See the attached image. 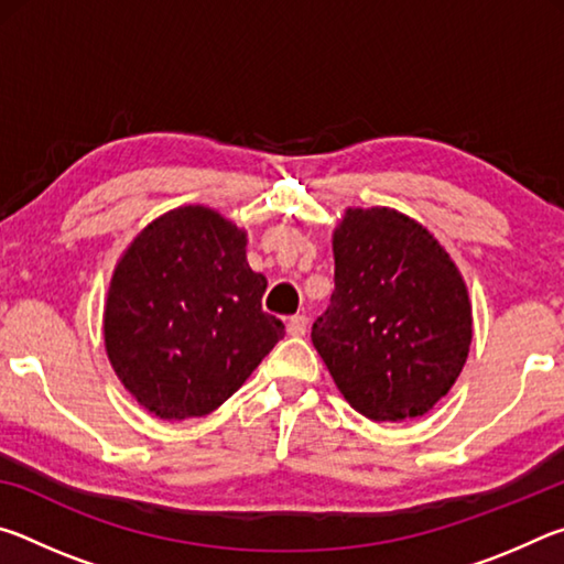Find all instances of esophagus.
Instances as JSON below:
<instances>
[{
  "instance_id": "esophagus-1",
  "label": "esophagus",
  "mask_w": 564,
  "mask_h": 564,
  "mask_svg": "<svg viewBox=\"0 0 564 564\" xmlns=\"http://www.w3.org/2000/svg\"><path fill=\"white\" fill-rule=\"evenodd\" d=\"M285 328H289L291 336H305V330H308V318L305 316H291L289 323H285Z\"/></svg>"
}]
</instances>
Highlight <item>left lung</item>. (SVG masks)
<instances>
[{"label": "left lung", "mask_w": 564, "mask_h": 564, "mask_svg": "<svg viewBox=\"0 0 564 564\" xmlns=\"http://www.w3.org/2000/svg\"><path fill=\"white\" fill-rule=\"evenodd\" d=\"M333 256L336 289L311 340L343 398L370 420L427 413L460 376L473 340L451 256L393 208H348Z\"/></svg>", "instance_id": "obj_1"}]
</instances>
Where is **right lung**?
<instances>
[{
	"label": "right lung",
	"instance_id": "1",
	"mask_svg": "<svg viewBox=\"0 0 564 564\" xmlns=\"http://www.w3.org/2000/svg\"><path fill=\"white\" fill-rule=\"evenodd\" d=\"M265 285L246 263V234L212 208L156 218L123 253L104 311L121 383L164 420L212 413L285 336L261 305Z\"/></svg>",
	"mask_w": 564,
	"mask_h": 564
}]
</instances>
